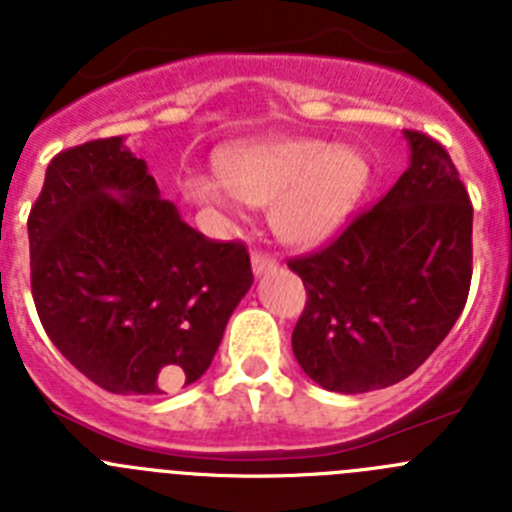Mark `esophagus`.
Segmentation results:
<instances>
[{
    "label": "esophagus",
    "instance_id": "obj_1",
    "mask_svg": "<svg viewBox=\"0 0 512 512\" xmlns=\"http://www.w3.org/2000/svg\"><path fill=\"white\" fill-rule=\"evenodd\" d=\"M251 269H253V274H256V277H259V274H264V271L277 269V261L271 259L269 253H264V251H253V253H251Z\"/></svg>",
    "mask_w": 512,
    "mask_h": 512
}]
</instances>
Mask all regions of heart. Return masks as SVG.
Listing matches in <instances>:
<instances>
[{"instance_id": "b5f03b06", "label": "heart", "mask_w": 512, "mask_h": 512, "mask_svg": "<svg viewBox=\"0 0 512 512\" xmlns=\"http://www.w3.org/2000/svg\"><path fill=\"white\" fill-rule=\"evenodd\" d=\"M222 184L192 176L182 184L189 202L228 207L230 195L271 207V228L289 246H318L343 228L372 187V161L354 146L318 138L248 143L215 158Z\"/></svg>"}]
</instances>
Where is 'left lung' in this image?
Here are the masks:
<instances>
[{
	"instance_id": "left-lung-1",
	"label": "left lung",
	"mask_w": 512,
	"mask_h": 512,
	"mask_svg": "<svg viewBox=\"0 0 512 512\" xmlns=\"http://www.w3.org/2000/svg\"><path fill=\"white\" fill-rule=\"evenodd\" d=\"M410 166L323 251L289 261L307 289L302 372L341 395L402 382L449 336L472 282V202L438 140L405 130Z\"/></svg>"
}]
</instances>
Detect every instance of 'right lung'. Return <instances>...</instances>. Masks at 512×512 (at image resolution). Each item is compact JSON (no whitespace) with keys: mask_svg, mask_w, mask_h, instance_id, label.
I'll use <instances>...</instances> for the list:
<instances>
[{"mask_svg":"<svg viewBox=\"0 0 512 512\" xmlns=\"http://www.w3.org/2000/svg\"><path fill=\"white\" fill-rule=\"evenodd\" d=\"M27 238L45 333L115 395L197 382L253 284L246 246L189 228L120 135L53 158Z\"/></svg>","mask_w":512,"mask_h":512,"instance_id":"add662e5","label":"right lung"}]
</instances>
